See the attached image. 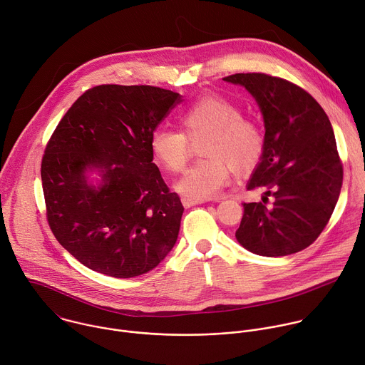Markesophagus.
Returning <instances> with one entry per match:
<instances>
[{
    "label": "esophagus",
    "instance_id": "1",
    "mask_svg": "<svg viewBox=\"0 0 365 365\" xmlns=\"http://www.w3.org/2000/svg\"><path fill=\"white\" fill-rule=\"evenodd\" d=\"M181 201H182V205H184L185 208H190V207H192V205H195V204L204 202L202 200H192V198H188V197H181Z\"/></svg>",
    "mask_w": 365,
    "mask_h": 365
}]
</instances>
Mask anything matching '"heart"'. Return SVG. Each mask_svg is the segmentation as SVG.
<instances>
[{
    "instance_id": "heart-1",
    "label": "heart",
    "mask_w": 365,
    "mask_h": 365,
    "mask_svg": "<svg viewBox=\"0 0 365 365\" xmlns=\"http://www.w3.org/2000/svg\"><path fill=\"white\" fill-rule=\"evenodd\" d=\"M181 130L160 128L153 132L150 150L167 171L181 173L191 154V142H202L205 160L191 167L175 188L192 200H210L220 194L235 177V168L252 171L264 153L262 125L243 116L235 102L220 95H205L178 115Z\"/></svg>"
}]
</instances>
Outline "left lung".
Instances as JSON below:
<instances>
[{"instance_id":"obj_1","label":"left lung","mask_w":365,"mask_h":365,"mask_svg":"<svg viewBox=\"0 0 365 365\" xmlns=\"http://www.w3.org/2000/svg\"><path fill=\"white\" fill-rule=\"evenodd\" d=\"M245 86L264 120V153L247 184L262 201L243 202L237 242L277 257L311 246L328 225L342 187V163L331 122L298 85L266 73L223 78Z\"/></svg>"}]
</instances>
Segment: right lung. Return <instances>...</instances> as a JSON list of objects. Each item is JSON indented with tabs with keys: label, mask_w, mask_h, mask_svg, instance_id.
I'll use <instances>...</instances> for the list:
<instances>
[{
	"label": "right lung",
	"mask_w": 365,
	"mask_h": 365,
	"mask_svg": "<svg viewBox=\"0 0 365 365\" xmlns=\"http://www.w3.org/2000/svg\"><path fill=\"white\" fill-rule=\"evenodd\" d=\"M181 102L155 86L101 85L61 118L41 160L48 226L86 267L133 277L153 270L174 247L184 207L153 163L150 139ZM98 168L103 184H87Z\"/></svg>",
	"instance_id": "1"
}]
</instances>
